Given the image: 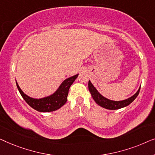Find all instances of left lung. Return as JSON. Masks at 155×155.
<instances>
[{"mask_svg":"<svg viewBox=\"0 0 155 155\" xmlns=\"http://www.w3.org/2000/svg\"><path fill=\"white\" fill-rule=\"evenodd\" d=\"M88 87L89 90L92 94V97L94 100L95 101L97 104L100 106V107L105 108L107 109H110V110H116V109H121L123 107H126L130 104V103H132L133 101L135 100V99L136 98L140 92V87L139 88V90H137V92L135 93V94L132 96L130 98L125 99V100L123 101H112L110 100V99H108L105 98L104 97H103L102 95H101L99 93L97 92L96 88L93 86L90 80H89L88 83Z\"/></svg>","mask_w":155,"mask_h":155,"instance_id":"obj_1","label":"left lung"}]
</instances>
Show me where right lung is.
<instances>
[{
	"mask_svg": "<svg viewBox=\"0 0 155 155\" xmlns=\"http://www.w3.org/2000/svg\"><path fill=\"white\" fill-rule=\"evenodd\" d=\"M78 76V74L65 80L56 92L51 96L41 99H34L28 97L22 92L17 82L16 84L22 98L31 108L40 112H50L60 109L66 103L70 87L73 83Z\"/></svg>",
	"mask_w": 155,
	"mask_h": 155,
	"instance_id": "1",
	"label": "right lung"
}]
</instances>
